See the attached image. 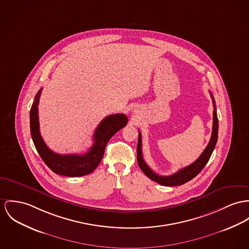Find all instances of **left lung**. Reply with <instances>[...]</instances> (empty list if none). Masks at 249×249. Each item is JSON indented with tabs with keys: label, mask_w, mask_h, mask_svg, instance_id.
I'll return each instance as SVG.
<instances>
[{
	"label": "left lung",
	"mask_w": 249,
	"mask_h": 249,
	"mask_svg": "<svg viewBox=\"0 0 249 249\" xmlns=\"http://www.w3.org/2000/svg\"><path fill=\"white\" fill-rule=\"evenodd\" d=\"M211 99L213 102V125H212V133H211V140L210 143L208 144L207 148L204 150V152L202 154L198 157V159L191 164L190 166L181 169L180 171L175 172L174 174L170 175V176H161L156 174L155 172H153L151 168L146 164V162L143 159V155H142V138H141V134L140 132H138V144H137V162H138V166L141 169V171L144 172L150 179H152L154 182L163 185V186H168V187H175V186H180L183 185L187 182H189L190 180H192V178H194L199 172H201L204 167L207 165V163L209 162L210 158H211L212 152L215 148V145L217 143L218 140V128H219V121H218V117H217V112H216V105H215V100L213 95L211 93Z\"/></svg>",
	"instance_id": "1"
}]
</instances>
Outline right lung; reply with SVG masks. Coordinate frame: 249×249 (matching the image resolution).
Instances as JSON below:
<instances>
[{
    "mask_svg": "<svg viewBox=\"0 0 249 249\" xmlns=\"http://www.w3.org/2000/svg\"><path fill=\"white\" fill-rule=\"evenodd\" d=\"M40 93L41 89L35 96L31 106L30 132L34 145L43 162L55 173L69 177L83 176L94 172L103 157L108 141L127 125V115L115 114L105 117L96 128L93 146L85 154H58L46 146L39 133L38 105Z\"/></svg>",
    "mask_w": 249,
    "mask_h": 249,
    "instance_id": "add662e5",
    "label": "right lung"
}]
</instances>
